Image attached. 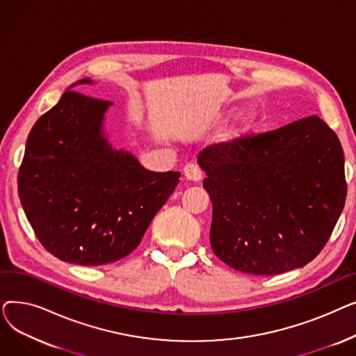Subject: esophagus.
I'll list each match as a JSON object with an SVG mask.
<instances>
[{"mask_svg":"<svg viewBox=\"0 0 356 356\" xmlns=\"http://www.w3.org/2000/svg\"><path fill=\"white\" fill-rule=\"evenodd\" d=\"M183 175H184L186 179H189L192 181H199L203 177L202 168L197 164H195V163H188V164H186L184 168H183Z\"/></svg>","mask_w":356,"mask_h":356,"instance_id":"1","label":"esophagus"}]
</instances>
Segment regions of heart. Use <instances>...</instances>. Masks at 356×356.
Here are the masks:
<instances>
[{
  "mask_svg": "<svg viewBox=\"0 0 356 356\" xmlns=\"http://www.w3.org/2000/svg\"><path fill=\"white\" fill-rule=\"evenodd\" d=\"M251 122H252V120H251V117H244L242 118L235 127H232L231 129H228L227 133H225V136H223V140H227V141H229V140H234V138H238V137H241L242 134H245L247 131L250 129V127H251Z\"/></svg>",
  "mask_w": 356,
  "mask_h": 356,
  "instance_id": "1",
  "label": "heart"
}]
</instances>
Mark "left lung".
Wrapping results in <instances>:
<instances>
[{
    "label": "left lung",
    "mask_w": 356,
    "mask_h": 356,
    "mask_svg": "<svg viewBox=\"0 0 356 356\" xmlns=\"http://www.w3.org/2000/svg\"><path fill=\"white\" fill-rule=\"evenodd\" d=\"M197 161L213 208L212 250L242 273L305 267L323 250L345 207L342 145L316 115L212 144Z\"/></svg>",
    "instance_id": "left-lung-1"
}]
</instances>
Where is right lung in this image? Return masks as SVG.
<instances>
[{
	"instance_id": "right-lung-1",
	"label": "right lung",
	"mask_w": 356,
	"mask_h": 356,
	"mask_svg": "<svg viewBox=\"0 0 356 356\" xmlns=\"http://www.w3.org/2000/svg\"><path fill=\"white\" fill-rule=\"evenodd\" d=\"M109 105L66 90L31 128L18 170V196L37 239L66 263L102 266L133 252L179 183V172H148L112 149L102 137Z\"/></svg>"
}]
</instances>
